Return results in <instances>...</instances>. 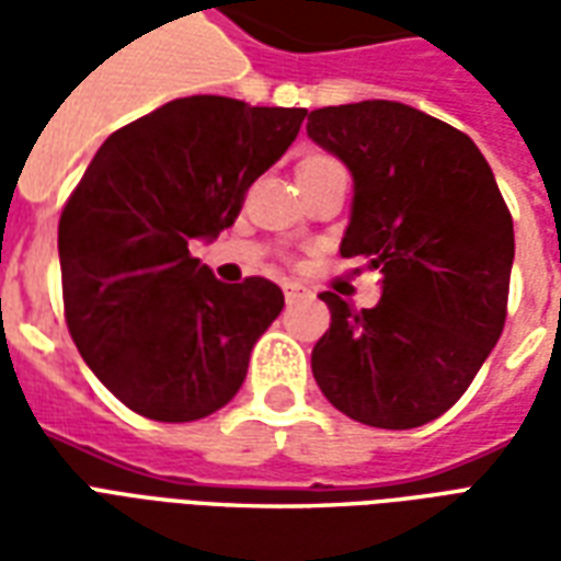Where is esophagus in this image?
Masks as SVG:
<instances>
[{
	"label": "esophagus",
	"instance_id": "34e87169",
	"mask_svg": "<svg viewBox=\"0 0 561 561\" xmlns=\"http://www.w3.org/2000/svg\"><path fill=\"white\" fill-rule=\"evenodd\" d=\"M282 291H285V300H288V304H294L297 297H304L306 288L300 285V282H282Z\"/></svg>",
	"mask_w": 561,
	"mask_h": 561
}]
</instances>
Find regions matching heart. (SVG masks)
<instances>
[{"label":"heart","mask_w":561,"mask_h":561,"mask_svg":"<svg viewBox=\"0 0 561 561\" xmlns=\"http://www.w3.org/2000/svg\"><path fill=\"white\" fill-rule=\"evenodd\" d=\"M318 159H321V156H318Z\"/></svg>","instance_id":"obj_1"}]
</instances>
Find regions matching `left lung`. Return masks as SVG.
<instances>
[{
	"label": "left lung",
	"mask_w": 561,
	"mask_h": 561,
	"mask_svg": "<svg viewBox=\"0 0 561 561\" xmlns=\"http://www.w3.org/2000/svg\"><path fill=\"white\" fill-rule=\"evenodd\" d=\"M306 131L354 176L340 255L381 273L373 309L321 294L330 330L312 348V376L352 421L423 426L466 393L505 328V197L469 135L409 104L321 107Z\"/></svg>",
	"instance_id": "1"
}]
</instances>
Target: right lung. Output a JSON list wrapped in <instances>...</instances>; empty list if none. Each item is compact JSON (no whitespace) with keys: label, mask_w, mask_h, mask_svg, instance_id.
Masks as SVG:
<instances>
[{"label":"right lung","mask_w":561,"mask_h":561,"mask_svg":"<svg viewBox=\"0 0 561 561\" xmlns=\"http://www.w3.org/2000/svg\"><path fill=\"white\" fill-rule=\"evenodd\" d=\"M306 107L192 95L116 128L59 216L66 324L80 357L131 412L188 423L237 397L249 354L285 306L264 276L225 285L192 240L240 216Z\"/></svg>","instance_id":"obj_1"}]
</instances>
